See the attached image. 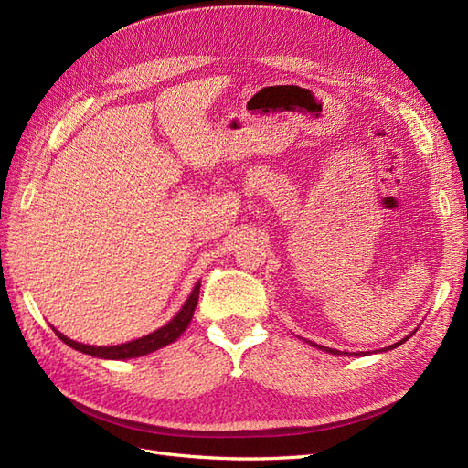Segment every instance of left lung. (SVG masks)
<instances>
[{"instance_id":"8db88e82","label":"left lung","mask_w":468,"mask_h":468,"mask_svg":"<svg viewBox=\"0 0 468 468\" xmlns=\"http://www.w3.org/2000/svg\"><path fill=\"white\" fill-rule=\"evenodd\" d=\"M412 335V334H410ZM410 335L408 337H404V339H400V342H396V344H392V346H388V347H385V351H388V349H394V347H399L400 344H404L406 339H410ZM310 346H314V347H318V349H324V351H328V353H334V356H339V351L337 349H330V347H324V346H318V344H313V342H308ZM361 353H365V351H361ZM347 356V353H346ZM356 356H359V353H356Z\"/></svg>"}]
</instances>
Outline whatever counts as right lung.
Returning a JSON list of instances; mask_svg holds the SVG:
<instances>
[{"label":"right lung","mask_w":468,"mask_h":468,"mask_svg":"<svg viewBox=\"0 0 468 468\" xmlns=\"http://www.w3.org/2000/svg\"><path fill=\"white\" fill-rule=\"evenodd\" d=\"M199 289H201V281L197 282V285L193 287V292L189 294L187 303L183 304V308L179 310V313L169 320L165 325H162V328H158L155 332L144 335V337H138L134 339V342H129V344H121V346H109V347H95V346H86V344H78L74 342V339L66 337L64 334L56 332V335H58L62 342L66 346H69L72 349H78L81 353H86V356H91V357H101V359H131V357H140V356H148V353L160 349L167 344L176 342V339L186 332V328L189 325L191 318H193V313L197 308V301H199Z\"/></svg>","instance_id":"add662e5"}]
</instances>
